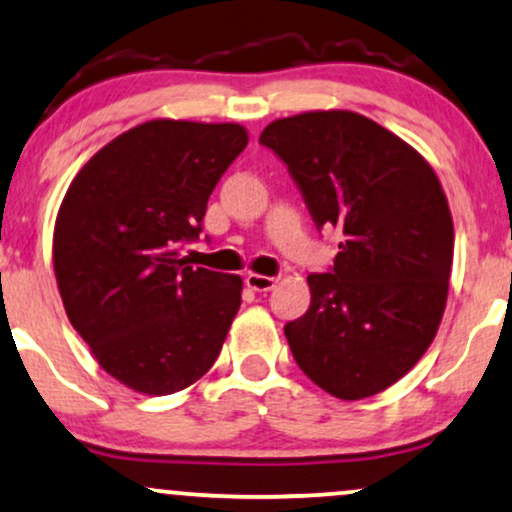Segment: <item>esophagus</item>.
<instances>
[{
    "mask_svg": "<svg viewBox=\"0 0 512 512\" xmlns=\"http://www.w3.org/2000/svg\"><path fill=\"white\" fill-rule=\"evenodd\" d=\"M245 283H248V288H252V291L267 293V291H272V288L276 286V279H274V276L248 274V276H245Z\"/></svg>",
    "mask_w": 512,
    "mask_h": 512,
    "instance_id": "34e87169",
    "label": "esophagus"
}]
</instances>
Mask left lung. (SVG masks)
I'll return each instance as SVG.
<instances>
[{
	"label": "left lung",
	"instance_id": "8db88e82",
	"mask_svg": "<svg viewBox=\"0 0 512 512\" xmlns=\"http://www.w3.org/2000/svg\"><path fill=\"white\" fill-rule=\"evenodd\" d=\"M260 143L288 166L334 267L310 274V310L283 326L319 389L360 400L389 389L432 346L448 298L453 219L420 152L343 109L269 123Z\"/></svg>",
	"mask_w": 512,
	"mask_h": 512
}]
</instances>
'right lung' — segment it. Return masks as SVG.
Returning a JSON list of instances; mask_svg holds the SVG:
<instances>
[{"mask_svg":"<svg viewBox=\"0 0 512 512\" xmlns=\"http://www.w3.org/2000/svg\"><path fill=\"white\" fill-rule=\"evenodd\" d=\"M248 145L238 123L155 119L78 171L54 224V274L73 329L128 389L195 384L240 307L236 274L188 264L207 200Z\"/></svg>","mask_w":512,"mask_h":512,"instance_id":"add662e5","label":"right lung"}]
</instances>
